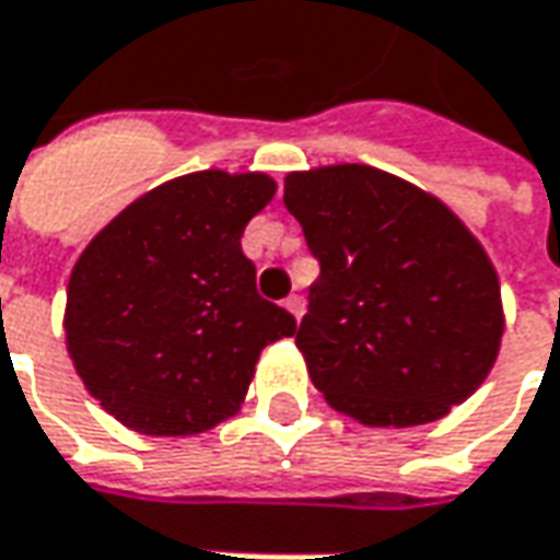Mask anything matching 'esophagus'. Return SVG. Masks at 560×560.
Instances as JSON below:
<instances>
[{
    "label": "esophagus",
    "instance_id": "1",
    "mask_svg": "<svg viewBox=\"0 0 560 560\" xmlns=\"http://www.w3.org/2000/svg\"><path fill=\"white\" fill-rule=\"evenodd\" d=\"M284 310H288V313H291V316L300 322V316H303V300H300L298 294H291V298L284 300Z\"/></svg>",
    "mask_w": 560,
    "mask_h": 560
}]
</instances>
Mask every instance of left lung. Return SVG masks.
<instances>
[{
    "label": "left lung",
    "mask_w": 560,
    "mask_h": 560,
    "mask_svg": "<svg viewBox=\"0 0 560 560\" xmlns=\"http://www.w3.org/2000/svg\"><path fill=\"white\" fill-rule=\"evenodd\" d=\"M322 266L298 350L325 402L365 428L453 412L495 365L505 313L483 244L436 195L369 164L284 176Z\"/></svg>",
    "instance_id": "1"
}]
</instances>
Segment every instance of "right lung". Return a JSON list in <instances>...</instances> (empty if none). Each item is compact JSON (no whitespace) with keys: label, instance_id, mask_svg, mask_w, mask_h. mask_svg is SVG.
<instances>
[{"label":"right lung","instance_id":"right-lung-1","mask_svg":"<svg viewBox=\"0 0 560 560\" xmlns=\"http://www.w3.org/2000/svg\"><path fill=\"white\" fill-rule=\"evenodd\" d=\"M266 173L198 170L124 207L73 262L65 340L107 415L191 436L242 409L262 347L298 331L257 294L244 225L276 195Z\"/></svg>","mask_w":560,"mask_h":560}]
</instances>
